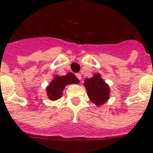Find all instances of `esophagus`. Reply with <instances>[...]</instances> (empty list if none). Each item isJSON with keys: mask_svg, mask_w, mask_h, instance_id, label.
<instances>
[{"mask_svg": "<svg viewBox=\"0 0 153 153\" xmlns=\"http://www.w3.org/2000/svg\"><path fill=\"white\" fill-rule=\"evenodd\" d=\"M76 77L79 79V80L82 79V75L80 74H76Z\"/></svg>", "mask_w": 153, "mask_h": 153, "instance_id": "1", "label": "esophagus"}]
</instances>
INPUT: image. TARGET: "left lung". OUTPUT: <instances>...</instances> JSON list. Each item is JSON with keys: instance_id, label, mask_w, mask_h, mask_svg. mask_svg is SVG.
Here are the masks:
<instances>
[{"instance_id": "1", "label": "left lung", "mask_w": 153, "mask_h": 153, "mask_svg": "<svg viewBox=\"0 0 153 153\" xmlns=\"http://www.w3.org/2000/svg\"><path fill=\"white\" fill-rule=\"evenodd\" d=\"M84 86L87 90L88 99L97 107L102 106L109 99V85L103 80L99 73L94 74L91 78L84 79Z\"/></svg>"}]
</instances>
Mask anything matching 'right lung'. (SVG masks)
I'll use <instances>...</instances> for the list:
<instances>
[{"mask_svg": "<svg viewBox=\"0 0 153 153\" xmlns=\"http://www.w3.org/2000/svg\"><path fill=\"white\" fill-rule=\"evenodd\" d=\"M79 84V80L73 73H68L66 75H54L53 79L45 88L47 97L51 101L58 100L62 97L63 91L69 84Z\"/></svg>", "mask_w": 153, "mask_h": 153, "instance_id": "right-lung-1", "label": "right lung"}]
</instances>
